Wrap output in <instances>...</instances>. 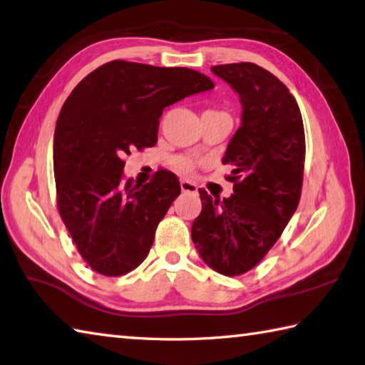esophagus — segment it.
Returning a JSON list of instances; mask_svg holds the SVG:
<instances>
[{"label": "esophagus", "instance_id": "esophagus-1", "mask_svg": "<svg viewBox=\"0 0 365 365\" xmlns=\"http://www.w3.org/2000/svg\"><path fill=\"white\" fill-rule=\"evenodd\" d=\"M180 188L183 192H196L197 191L196 183H192L191 180H188V178H182Z\"/></svg>", "mask_w": 365, "mask_h": 365}]
</instances>
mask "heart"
Segmentation results:
<instances>
[{
    "instance_id": "obj_1",
    "label": "heart",
    "mask_w": 365,
    "mask_h": 365,
    "mask_svg": "<svg viewBox=\"0 0 365 365\" xmlns=\"http://www.w3.org/2000/svg\"><path fill=\"white\" fill-rule=\"evenodd\" d=\"M175 168L183 170V173H190V170L195 169V161H192L191 158H188V156H180V158H177L174 161Z\"/></svg>"
}]
</instances>
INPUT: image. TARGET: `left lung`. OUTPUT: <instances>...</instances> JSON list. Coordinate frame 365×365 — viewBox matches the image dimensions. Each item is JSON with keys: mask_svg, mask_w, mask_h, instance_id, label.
I'll return each mask as SVG.
<instances>
[{"mask_svg": "<svg viewBox=\"0 0 365 365\" xmlns=\"http://www.w3.org/2000/svg\"><path fill=\"white\" fill-rule=\"evenodd\" d=\"M240 96L242 123L223 156L230 197L199 190L202 210L191 237L207 266L227 277L252 270L280 237L299 205L304 178L302 115L287 85L255 63L213 66Z\"/></svg>", "mask_w": 365, "mask_h": 365, "instance_id": "1", "label": "left lung"}]
</instances>
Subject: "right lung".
Wrapping results in <instances>:
<instances>
[{"label":"right lung","instance_id":"right-lung-1","mask_svg":"<svg viewBox=\"0 0 365 365\" xmlns=\"http://www.w3.org/2000/svg\"><path fill=\"white\" fill-rule=\"evenodd\" d=\"M188 68L113 60L93 71L64 101L53 138L56 202L83 261L106 277L147 258L155 231L180 195L175 174L123 182L125 156L153 147L164 107L212 90Z\"/></svg>","mask_w":365,"mask_h":365}]
</instances>
